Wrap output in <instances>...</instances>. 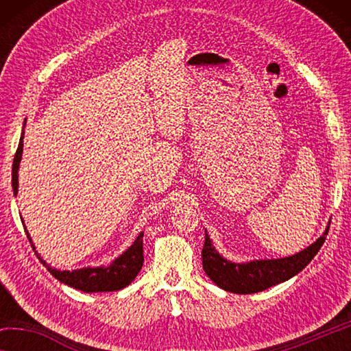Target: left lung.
<instances>
[{
  "mask_svg": "<svg viewBox=\"0 0 351 351\" xmlns=\"http://www.w3.org/2000/svg\"><path fill=\"white\" fill-rule=\"evenodd\" d=\"M330 226H326L325 232L308 246L304 251L294 255L277 260H254L247 263H232L226 260L213 247L209 235L206 232L203 252V268L206 274L217 287L235 294H252L260 293L274 285L282 283L305 268L314 258V255L322 247L328 234Z\"/></svg>",
  "mask_w": 351,
  "mask_h": 351,
  "instance_id": "1",
  "label": "left lung"
}]
</instances>
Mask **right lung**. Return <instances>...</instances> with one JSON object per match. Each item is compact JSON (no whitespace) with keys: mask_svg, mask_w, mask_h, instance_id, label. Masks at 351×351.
I'll list each match as a JSON object with an SVG mask.
<instances>
[{"mask_svg":"<svg viewBox=\"0 0 351 351\" xmlns=\"http://www.w3.org/2000/svg\"><path fill=\"white\" fill-rule=\"evenodd\" d=\"M23 138H25V133H21L20 144L14 156V165H12V189H14L15 197L16 192H19V167L23 154ZM26 235L29 241H31L32 249L35 251L32 239L27 230ZM142 237H144V232H141L138 235V239L134 240L133 245L130 246L121 257L111 261L108 266H100V268L60 271L51 268V266L40 257L37 251H35V254H37L41 263L46 266L47 271H49L57 280L68 285V287L80 289L83 293H106V291H119L128 287V285L134 280V277L138 276V272L142 268V263H144V251H142V245H144V243H142Z\"/></svg>","mask_w":351,"mask_h":351,"instance_id":"obj_1","label":"right lung"}]
</instances>
